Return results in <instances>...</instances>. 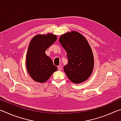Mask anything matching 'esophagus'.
<instances>
[{"label": "esophagus", "mask_w": 121, "mask_h": 121, "mask_svg": "<svg viewBox=\"0 0 121 121\" xmlns=\"http://www.w3.org/2000/svg\"><path fill=\"white\" fill-rule=\"evenodd\" d=\"M58 68L59 70H61V68H62V65H59V66L58 67Z\"/></svg>", "instance_id": "esophagus-1"}]
</instances>
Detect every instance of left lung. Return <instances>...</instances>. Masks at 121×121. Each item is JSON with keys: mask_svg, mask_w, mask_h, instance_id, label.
Wrapping results in <instances>:
<instances>
[{"mask_svg": "<svg viewBox=\"0 0 121 121\" xmlns=\"http://www.w3.org/2000/svg\"><path fill=\"white\" fill-rule=\"evenodd\" d=\"M59 42L67 53L68 63L63 69L68 78L76 84L86 80L92 73L94 59L86 38L73 31L63 34Z\"/></svg>", "mask_w": 121, "mask_h": 121, "instance_id": "8db88e82", "label": "left lung"}]
</instances>
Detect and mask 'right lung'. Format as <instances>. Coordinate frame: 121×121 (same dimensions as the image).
Returning <instances> with one entry per match:
<instances>
[{
  "label": "right lung",
  "mask_w": 121,
  "mask_h": 121,
  "mask_svg": "<svg viewBox=\"0 0 121 121\" xmlns=\"http://www.w3.org/2000/svg\"><path fill=\"white\" fill-rule=\"evenodd\" d=\"M57 37L52 34L38 35L32 39L29 46L26 60L28 72L34 81L44 83L57 70V67L45 54V51L54 43Z\"/></svg>",
  "instance_id": "right-lung-1"
}]
</instances>
